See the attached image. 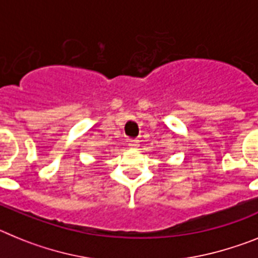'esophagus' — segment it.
Returning <instances> with one entry per match:
<instances>
[{"mask_svg": "<svg viewBox=\"0 0 258 258\" xmlns=\"http://www.w3.org/2000/svg\"><path fill=\"white\" fill-rule=\"evenodd\" d=\"M128 147L132 148V149H138V148H139V142H138V140H130Z\"/></svg>", "mask_w": 258, "mask_h": 258, "instance_id": "obj_1", "label": "esophagus"}]
</instances>
